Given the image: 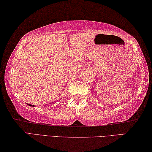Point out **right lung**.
I'll return each mask as SVG.
<instances>
[{
  "label": "right lung",
  "mask_w": 152,
  "mask_h": 152,
  "mask_svg": "<svg viewBox=\"0 0 152 152\" xmlns=\"http://www.w3.org/2000/svg\"><path fill=\"white\" fill-rule=\"evenodd\" d=\"M27 105H30V106H32V107H34V105H30V104H28V103H27Z\"/></svg>",
  "instance_id": "right-lung-1"
}]
</instances>
